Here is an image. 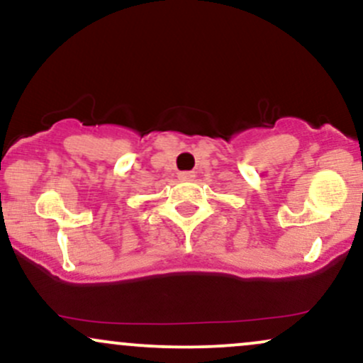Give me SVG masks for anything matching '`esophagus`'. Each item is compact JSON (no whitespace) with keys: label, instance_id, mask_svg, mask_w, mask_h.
<instances>
[{"label":"esophagus","instance_id":"esophagus-1","mask_svg":"<svg viewBox=\"0 0 363 363\" xmlns=\"http://www.w3.org/2000/svg\"><path fill=\"white\" fill-rule=\"evenodd\" d=\"M179 179H181V181H193L194 179V172H181L179 174Z\"/></svg>","mask_w":363,"mask_h":363}]
</instances>
